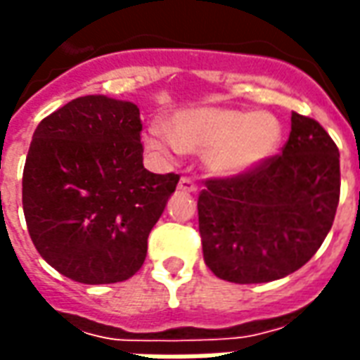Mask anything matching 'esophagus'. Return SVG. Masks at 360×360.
<instances>
[{"instance_id": "34e87169", "label": "esophagus", "mask_w": 360, "mask_h": 360, "mask_svg": "<svg viewBox=\"0 0 360 360\" xmlns=\"http://www.w3.org/2000/svg\"><path fill=\"white\" fill-rule=\"evenodd\" d=\"M177 188L183 191V193H196V191H198V185H196L191 177H181Z\"/></svg>"}]
</instances>
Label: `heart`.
<instances>
[{"instance_id":"1","label":"heart","mask_w":360,"mask_h":360,"mask_svg":"<svg viewBox=\"0 0 360 360\" xmlns=\"http://www.w3.org/2000/svg\"><path fill=\"white\" fill-rule=\"evenodd\" d=\"M282 143V126L271 112H244L231 108H193L172 120V131L153 124L145 146L162 158L181 150L204 153L210 172L238 175L275 156Z\"/></svg>"}]
</instances>
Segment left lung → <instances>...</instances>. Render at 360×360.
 <instances>
[{"label":"left lung","instance_id":"left-lung-1","mask_svg":"<svg viewBox=\"0 0 360 360\" xmlns=\"http://www.w3.org/2000/svg\"><path fill=\"white\" fill-rule=\"evenodd\" d=\"M340 202V150L313 118L292 112L282 153L198 194L204 262L236 284L271 282L316 254Z\"/></svg>","mask_w":360,"mask_h":360}]
</instances>
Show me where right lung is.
<instances>
[{"mask_svg": "<svg viewBox=\"0 0 360 360\" xmlns=\"http://www.w3.org/2000/svg\"><path fill=\"white\" fill-rule=\"evenodd\" d=\"M137 105L78 97L39 122L22 172L34 246L82 284L127 281L145 263L148 234L179 183L143 166Z\"/></svg>", "mask_w": 360, "mask_h": 360, "instance_id": "1", "label": "right lung"}]
</instances>
